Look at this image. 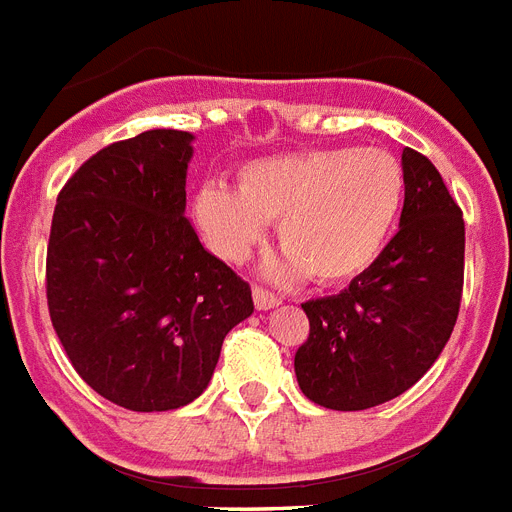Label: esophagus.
Here are the masks:
<instances>
[{"instance_id": "esophagus-1", "label": "esophagus", "mask_w": 512, "mask_h": 512, "mask_svg": "<svg viewBox=\"0 0 512 512\" xmlns=\"http://www.w3.org/2000/svg\"><path fill=\"white\" fill-rule=\"evenodd\" d=\"M253 304H256V309L259 312H264V309H275L277 304H280V296H275V293H269L267 288H253Z\"/></svg>"}]
</instances>
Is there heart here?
<instances>
[{
	"label": "heart",
	"instance_id": "b5f03b06",
	"mask_svg": "<svg viewBox=\"0 0 512 512\" xmlns=\"http://www.w3.org/2000/svg\"><path fill=\"white\" fill-rule=\"evenodd\" d=\"M404 190L402 163L388 150H301L243 166L237 190L206 182L192 198V219L208 248L227 261L245 259L275 222L285 272L343 285L378 261L402 214Z\"/></svg>",
	"mask_w": 512,
	"mask_h": 512
}]
</instances>
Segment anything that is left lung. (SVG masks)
<instances>
[{"instance_id":"left-lung-1","label":"left lung","mask_w":512,"mask_h":512,"mask_svg":"<svg viewBox=\"0 0 512 512\" xmlns=\"http://www.w3.org/2000/svg\"><path fill=\"white\" fill-rule=\"evenodd\" d=\"M399 232L338 296L306 301L309 338L296 351L306 399L357 412L423 378L455 330L465 275L463 211L428 158L404 147Z\"/></svg>"}]
</instances>
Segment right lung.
<instances>
[{
  "label": "right lung",
  "instance_id": "1",
  "mask_svg": "<svg viewBox=\"0 0 512 512\" xmlns=\"http://www.w3.org/2000/svg\"><path fill=\"white\" fill-rule=\"evenodd\" d=\"M192 134L113 142L57 195L49 320L73 370L108 402L166 412L203 394L251 285L200 245L185 216Z\"/></svg>",
  "mask_w": 512,
  "mask_h": 512
}]
</instances>
